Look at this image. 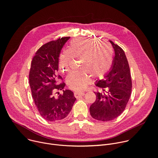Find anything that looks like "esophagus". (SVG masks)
I'll use <instances>...</instances> for the list:
<instances>
[{"label": "esophagus", "mask_w": 158, "mask_h": 158, "mask_svg": "<svg viewBox=\"0 0 158 158\" xmlns=\"http://www.w3.org/2000/svg\"><path fill=\"white\" fill-rule=\"evenodd\" d=\"M74 95L76 98L80 97H83L85 95V93L84 92H75Z\"/></svg>", "instance_id": "34e87169"}]
</instances>
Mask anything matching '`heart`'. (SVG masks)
<instances>
[{
    "label": "heart",
    "mask_w": 158,
    "mask_h": 158,
    "mask_svg": "<svg viewBox=\"0 0 158 158\" xmlns=\"http://www.w3.org/2000/svg\"><path fill=\"white\" fill-rule=\"evenodd\" d=\"M80 58L78 70L70 72L67 77L68 85L75 90L85 89L90 82V75L102 78L109 71L113 62V49L104 40L92 38L77 37L70 42L69 48L60 56L59 68L62 72L69 70L72 58Z\"/></svg>",
    "instance_id": "obj_1"
}]
</instances>
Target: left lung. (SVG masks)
I'll return each mask as SVG.
<instances>
[{"instance_id":"1","label":"left lung","mask_w":158,"mask_h":158,"mask_svg":"<svg viewBox=\"0 0 158 158\" xmlns=\"http://www.w3.org/2000/svg\"><path fill=\"white\" fill-rule=\"evenodd\" d=\"M114 56L110 71L104 78L96 81L101 92H94L96 100L89 107L94 119L111 121L119 116L124 110L130 98L132 81L128 62L123 50L112 41Z\"/></svg>"}]
</instances>
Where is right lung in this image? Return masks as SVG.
I'll return each mask as SVG.
<instances>
[{"label":"right lung","mask_w":158,"mask_h":158,"mask_svg":"<svg viewBox=\"0 0 158 158\" xmlns=\"http://www.w3.org/2000/svg\"><path fill=\"white\" fill-rule=\"evenodd\" d=\"M70 37H64L42 45L31 61L29 84L31 94L40 115L48 121L65 118L76 100L73 91L63 90V94L55 96L56 89H63L64 83L56 84L58 58L61 48Z\"/></svg>","instance_id":"obj_1"}]
</instances>
